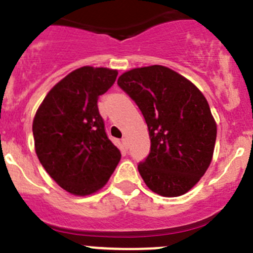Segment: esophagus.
Wrapping results in <instances>:
<instances>
[{"instance_id":"34e87169","label":"esophagus","mask_w":253,"mask_h":253,"mask_svg":"<svg viewBox=\"0 0 253 253\" xmlns=\"http://www.w3.org/2000/svg\"><path fill=\"white\" fill-rule=\"evenodd\" d=\"M122 145H124V147L126 148V150H127V148H128V141H127L126 137L122 138Z\"/></svg>"}]
</instances>
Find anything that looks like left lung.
Instances as JSON below:
<instances>
[{
    "label": "left lung",
    "instance_id": "left-lung-1",
    "mask_svg": "<svg viewBox=\"0 0 253 253\" xmlns=\"http://www.w3.org/2000/svg\"><path fill=\"white\" fill-rule=\"evenodd\" d=\"M117 84L136 102L151 150L138 164L147 187L165 197L185 195L211 164L217 127L207 100L191 81L165 66L133 68Z\"/></svg>",
    "mask_w": 253,
    "mask_h": 253
}]
</instances>
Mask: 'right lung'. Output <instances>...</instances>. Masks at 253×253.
Instances as JSON below:
<instances>
[{"mask_svg":"<svg viewBox=\"0 0 253 253\" xmlns=\"http://www.w3.org/2000/svg\"><path fill=\"white\" fill-rule=\"evenodd\" d=\"M117 75L110 68H77L52 87L35 116L37 157L47 173L72 195H91L102 188L121 160L97 106Z\"/></svg>","mask_w":253,"mask_h":253,"instance_id":"add662e5","label":"right lung"}]
</instances>
